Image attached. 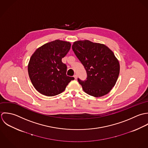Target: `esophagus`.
<instances>
[{
	"label": "esophagus",
	"mask_w": 148,
	"mask_h": 148,
	"mask_svg": "<svg viewBox=\"0 0 148 148\" xmlns=\"http://www.w3.org/2000/svg\"><path fill=\"white\" fill-rule=\"evenodd\" d=\"M74 78H75V79H77V74H75V75H74Z\"/></svg>",
	"instance_id": "1"
}]
</instances>
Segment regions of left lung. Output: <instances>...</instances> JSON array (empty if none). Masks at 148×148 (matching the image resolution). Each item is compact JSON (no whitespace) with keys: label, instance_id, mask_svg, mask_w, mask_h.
Returning a JSON list of instances; mask_svg holds the SVG:
<instances>
[{"label":"left lung","instance_id":"left-lung-1","mask_svg":"<svg viewBox=\"0 0 148 148\" xmlns=\"http://www.w3.org/2000/svg\"><path fill=\"white\" fill-rule=\"evenodd\" d=\"M72 49L87 73L85 80L78 78L84 91L95 97L107 94L119 73V62L113 51L104 45L88 40L75 42Z\"/></svg>","mask_w":148,"mask_h":148}]
</instances>
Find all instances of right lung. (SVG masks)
I'll return each instance as SVG.
<instances>
[{
	"label": "right lung",
	"instance_id": "1",
	"mask_svg": "<svg viewBox=\"0 0 148 148\" xmlns=\"http://www.w3.org/2000/svg\"><path fill=\"white\" fill-rule=\"evenodd\" d=\"M70 47V43L56 40L40 47L31 56L28 66L29 77L34 87L42 94L57 95L74 79L66 75L67 66L62 62Z\"/></svg>",
	"mask_w": 148,
	"mask_h": 148
}]
</instances>
